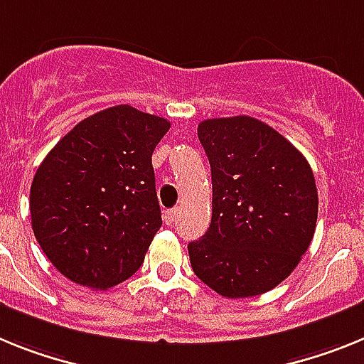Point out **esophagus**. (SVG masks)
Instances as JSON below:
<instances>
[{"instance_id":"1","label":"esophagus","mask_w":364,"mask_h":364,"mask_svg":"<svg viewBox=\"0 0 364 364\" xmlns=\"http://www.w3.org/2000/svg\"><path fill=\"white\" fill-rule=\"evenodd\" d=\"M163 218L166 225H173V221L178 218V208H170V210H166V213L163 214Z\"/></svg>"}]
</instances>
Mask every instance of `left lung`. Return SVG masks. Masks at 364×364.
Segmentation results:
<instances>
[{
    "label": "left lung",
    "instance_id": "left-lung-1",
    "mask_svg": "<svg viewBox=\"0 0 364 364\" xmlns=\"http://www.w3.org/2000/svg\"><path fill=\"white\" fill-rule=\"evenodd\" d=\"M198 137L213 173V220L188 243L192 269L227 299L269 291L308 251L318 196L306 157L247 115L208 119Z\"/></svg>",
    "mask_w": 364,
    "mask_h": 364
}]
</instances>
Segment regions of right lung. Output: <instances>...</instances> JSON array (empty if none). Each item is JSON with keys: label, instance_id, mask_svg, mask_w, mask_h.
Wrapping results in <instances>:
<instances>
[{"label": "right lung", "instance_id": "right-lung-1", "mask_svg": "<svg viewBox=\"0 0 364 364\" xmlns=\"http://www.w3.org/2000/svg\"><path fill=\"white\" fill-rule=\"evenodd\" d=\"M170 129L128 104L78 122L46 156L31 185V223L50 264L106 291L143 265L159 230L151 154Z\"/></svg>", "mask_w": 364, "mask_h": 364}]
</instances>
